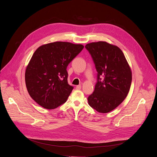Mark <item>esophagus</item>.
Here are the masks:
<instances>
[{
    "label": "esophagus",
    "mask_w": 157,
    "mask_h": 157,
    "mask_svg": "<svg viewBox=\"0 0 157 157\" xmlns=\"http://www.w3.org/2000/svg\"><path fill=\"white\" fill-rule=\"evenodd\" d=\"M76 88L77 89H81V85H78V86H76Z\"/></svg>",
    "instance_id": "34e87169"
}]
</instances>
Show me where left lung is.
<instances>
[{
    "label": "left lung",
    "instance_id": "obj_1",
    "mask_svg": "<svg viewBox=\"0 0 157 157\" xmlns=\"http://www.w3.org/2000/svg\"><path fill=\"white\" fill-rule=\"evenodd\" d=\"M97 73L94 91L89 96V105L101 113L116 109L127 97L132 82V72L122 50L105 41L88 43Z\"/></svg>",
    "mask_w": 157,
    "mask_h": 157
}]
</instances>
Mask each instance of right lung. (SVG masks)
Returning a JSON list of instances; mask_svg holds the SVG:
<instances>
[{
	"label": "right lung",
	"mask_w": 157,
	"mask_h": 157,
	"mask_svg": "<svg viewBox=\"0 0 157 157\" xmlns=\"http://www.w3.org/2000/svg\"><path fill=\"white\" fill-rule=\"evenodd\" d=\"M84 46L56 41L40 47L25 71V84L31 98L40 105L53 109L64 104L73 86L68 82L67 66Z\"/></svg>",
	"instance_id": "add662e5"
}]
</instances>
